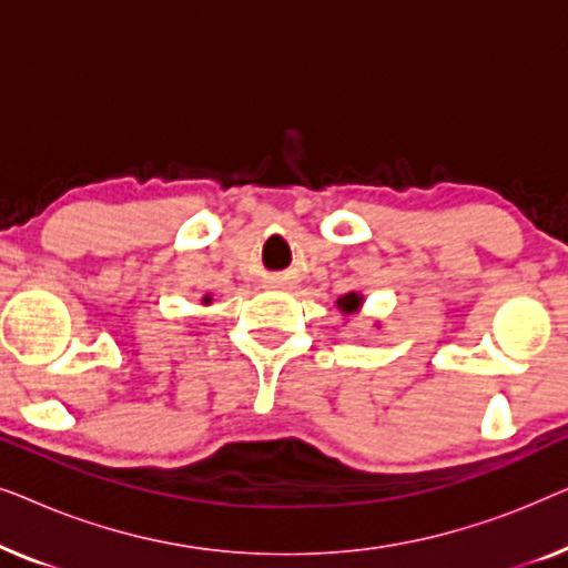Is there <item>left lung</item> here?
I'll return each mask as SVG.
<instances>
[{"mask_svg": "<svg viewBox=\"0 0 568 568\" xmlns=\"http://www.w3.org/2000/svg\"><path fill=\"white\" fill-rule=\"evenodd\" d=\"M362 305H364V294H362V292H348V294H344V297L336 300V307H338L344 315L362 313ZM375 325L379 328V323H375Z\"/></svg>", "mask_w": 568, "mask_h": 568, "instance_id": "1", "label": "left lung"}]
</instances>
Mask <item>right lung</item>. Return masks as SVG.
I'll use <instances>...</instances> for the list:
<instances>
[{
  "instance_id": "obj_1",
  "label": "right lung",
  "mask_w": 568,
  "mask_h": 568,
  "mask_svg": "<svg viewBox=\"0 0 568 568\" xmlns=\"http://www.w3.org/2000/svg\"><path fill=\"white\" fill-rule=\"evenodd\" d=\"M201 302H204V305H212V297L206 294V297H201Z\"/></svg>"
}]
</instances>
